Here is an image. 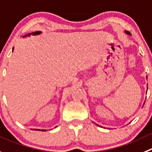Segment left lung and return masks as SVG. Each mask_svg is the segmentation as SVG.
Instances as JSON below:
<instances>
[{
  "label": "left lung",
  "instance_id": "obj_1",
  "mask_svg": "<svg viewBox=\"0 0 152 152\" xmlns=\"http://www.w3.org/2000/svg\"><path fill=\"white\" fill-rule=\"evenodd\" d=\"M125 33H126V34H129V35H130V32H129V31H125Z\"/></svg>",
  "mask_w": 152,
  "mask_h": 152
}]
</instances>
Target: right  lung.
Segmentation results:
<instances>
[{
  "instance_id": "1",
  "label": "right lung",
  "mask_w": 152,
  "mask_h": 152,
  "mask_svg": "<svg viewBox=\"0 0 152 152\" xmlns=\"http://www.w3.org/2000/svg\"><path fill=\"white\" fill-rule=\"evenodd\" d=\"M41 33V31H36V32H34V33H31V34H28L27 35H25V37L27 36H30L31 34H33V35H37V34H39ZM12 50H13V49H12ZM37 130H41V131H46V130H39V129H37Z\"/></svg>"
}]
</instances>
